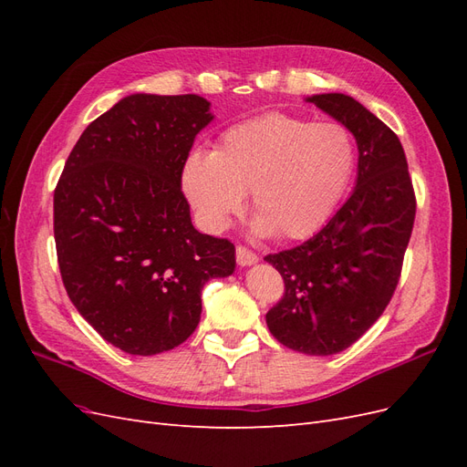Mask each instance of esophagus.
I'll use <instances>...</instances> for the list:
<instances>
[{
  "label": "esophagus",
  "mask_w": 467,
  "mask_h": 467,
  "mask_svg": "<svg viewBox=\"0 0 467 467\" xmlns=\"http://www.w3.org/2000/svg\"><path fill=\"white\" fill-rule=\"evenodd\" d=\"M235 259H237V265H239V266H251V265H255V263L259 261V257L255 255V253L249 251V249L244 247V245H237V249H235Z\"/></svg>",
  "instance_id": "obj_1"
}]
</instances>
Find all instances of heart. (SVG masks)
<instances>
[{
  "mask_svg": "<svg viewBox=\"0 0 467 467\" xmlns=\"http://www.w3.org/2000/svg\"><path fill=\"white\" fill-rule=\"evenodd\" d=\"M355 160V142L343 124L273 112L230 126L212 153H191L181 185L212 234L228 228L251 192L253 232L304 239L343 199Z\"/></svg>",
  "mask_w": 467,
  "mask_h": 467,
  "instance_id": "b5f03b06",
  "label": "heart"
}]
</instances>
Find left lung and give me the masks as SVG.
Returning a JSON list of instances; mask_svg holds the SVG:
<instances>
[{
  "label": "left lung",
  "mask_w": 467,
  "mask_h": 467,
  "mask_svg": "<svg viewBox=\"0 0 467 467\" xmlns=\"http://www.w3.org/2000/svg\"><path fill=\"white\" fill-rule=\"evenodd\" d=\"M355 136L357 185L321 232L266 255L285 278V298L268 309L278 343L309 357L337 355L384 314L400 282L413 232L415 192L400 138L345 93L306 97Z\"/></svg>",
  "instance_id": "obj_1"
}]
</instances>
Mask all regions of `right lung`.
Returning <instances> with one entry per match:
<instances>
[{
	"label": "right lung",
	"mask_w": 467,
	"mask_h": 467,
	"mask_svg": "<svg viewBox=\"0 0 467 467\" xmlns=\"http://www.w3.org/2000/svg\"><path fill=\"white\" fill-rule=\"evenodd\" d=\"M214 120L199 95L134 93L95 119L54 191V239L69 300L107 343L151 357L185 343L210 278L235 247L194 230L181 173Z\"/></svg>",
	"instance_id": "1"
}]
</instances>
